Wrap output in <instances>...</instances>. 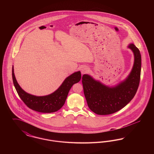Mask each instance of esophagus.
I'll return each instance as SVG.
<instances>
[{
  "instance_id": "obj_1",
  "label": "esophagus",
  "mask_w": 154,
  "mask_h": 154,
  "mask_svg": "<svg viewBox=\"0 0 154 154\" xmlns=\"http://www.w3.org/2000/svg\"><path fill=\"white\" fill-rule=\"evenodd\" d=\"M88 68L87 67H85V66H84V67H81V73L82 74H85L86 73H87V72L88 71Z\"/></svg>"
}]
</instances>
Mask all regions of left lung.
<instances>
[{"label":"left lung","mask_w":154,"mask_h":154,"mask_svg":"<svg viewBox=\"0 0 154 154\" xmlns=\"http://www.w3.org/2000/svg\"><path fill=\"white\" fill-rule=\"evenodd\" d=\"M128 47L134 53V62L128 78L115 87L110 88L91 76L82 77L84 93L89 108L98 115H109L124 108L131 101L139 85L141 57L139 50L133 44Z\"/></svg>","instance_id":"8db88e82"}]
</instances>
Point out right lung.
I'll use <instances>...</instances> for the list:
<instances>
[{
  "label": "right lung",
  "instance_id": "add662e5",
  "mask_svg": "<svg viewBox=\"0 0 154 154\" xmlns=\"http://www.w3.org/2000/svg\"><path fill=\"white\" fill-rule=\"evenodd\" d=\"M12 77L15 89L23 103L32 110L51 113L60 109L64 105L68 93L73 85L79 82L81 78L80 72H75L67 77L60 87L49 95L36 96L25 92L15 79L14 68H12Z\"/></svg>",
  "mask_w": 154,
  "mask_h": 154
}]
</instances>
